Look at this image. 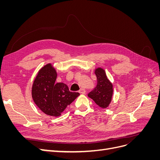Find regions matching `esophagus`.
<instances>
[{
    "mask_svg": "<svg viewBox=\"0 0 160 160\" xmlns=\"http://www.w3.org/2000/svg\"><path fill=\"white\" fill-rule=\"evenodd\" d=\"M79 92L80 93H81V94H85L86 91H85L84 89H81Z\"/></svg>",
    "mask_w": 160,
    "mask_h": 160,
    "instance_id": "34e87169",
    "label": "esophagus"
}]
</instances>
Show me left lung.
Segmentation results:
<instances>
[{"label":"left lung","instance_id":"obj_1","mask_svg":"<svg viewBox=\"0 0 160 160\" xmlns=\"http://www.w3.org/2000/svg\"><path fill=\"white\" fill-rule=\"evenodd\" d=\"M98 84L96 88L88 94V97L101 108H107L112 101L113 85L108 78L105 69L101 67L95 69Z\"/></svg>","mask_w":160,"mask_h":160}]
</instances>
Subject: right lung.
Masks as SVG:
<instances>
[{
	"mask_svg": "<svg viewBox=\"0 0 160 160\" xmlns=\"http://www.w3.org/2000/svg\"><path fill=\"white\" fill-rule=\"evenodd\" d=\"M57 72L51 63H47L38 71L33 81L31 95L34 102L43 113L59 117L80 94L69 91L63 83H57Z\"/></svg>",
	"mask_w": 160,
	"mask_h": 160,
	"instance_id": "obj_1",
	"label": "right lung"
}]
</instances>
